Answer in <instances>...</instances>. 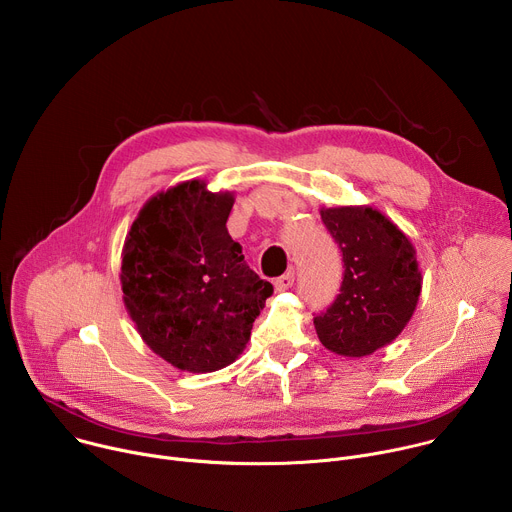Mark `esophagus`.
Segmentation results:
<instances>
[{"label":"esophagus","instance_id":"esophagus-1","mask_svg":"<svg viewBox=\"0 0 512 512\" xmlns=\"http://www.w3.org/2000/svg\"><path fill=\"white\" fill-rule=\"evenodd\" d=\"M273 285H275V291H287L291 285H294V273L289 271V273L277 277V279L273 281Z\"/></svg>","mask_w":512,"mask_h":512}]
</instances>
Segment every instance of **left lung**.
Here are the masks:
<instances>
[{"label": "left lung", "mask_w": 512, "mask_h": 512, "mask_svg": "<svg viewBox=\"0 0 512 512\" xmlns=\"http://www.w3.org/2000/svg\"><path fill=\"white\" fill-rule=\"evenodd\" d=\"M338 243L344 279L336 302L314 318L320 342L346 358L389 346L409 324L421 294V267L411 239L369 204L322 206Z\"/></svg>", "instance_id": "8db88e82"}]
</instances>
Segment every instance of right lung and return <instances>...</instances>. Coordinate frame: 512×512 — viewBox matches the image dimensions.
Masks as SVG:
<instances>
[{
	"label": "right lung",
	"mask_w": 512,
	"mask_h": 512,
	"mask_svg": "<svg viewBox=\"0 0 512 512\" xmlns=\"http://www.w3.org/2000/svg\"><path fill=\"white\" fill-rule=\"evenodd\" d=\"M233 204L231 190L180 182L143 204L123 243L125 310L141 340L186 373L233 364L273 291L227 231Z\"/></svg>",
	"instance_id": "right-lung-1"
}]
</instances>
